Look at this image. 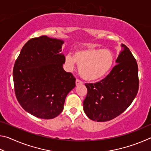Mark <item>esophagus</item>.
Segmentation results:
<instances>
[{
	"instance_id": "esophagus-1",
	"label": "esophagus",
	"mask_w": 151,
	"mask_h": 151,
	"mask_svg": "<svg viewBox=\"0 0 151 151\" xmlns=\"http://www.w3.org/2000/svg\"><path fill=\"white\" fill-rule=\"evenodd\" d=\"M83 83L81 81L78 80V79H76V86L81 85H83Z\"/></svg>"
}]
</instances>
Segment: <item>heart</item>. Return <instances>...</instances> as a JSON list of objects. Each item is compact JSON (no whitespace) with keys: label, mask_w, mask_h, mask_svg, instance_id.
I'll use <instances>...</instances> for the list:
<instances>
[{"label":"heart","mask_w":151,"mask_h":151,"mask_svg":"<svg viewBox=\"0 0 151 151\" xmlns=\"http://www.w3.org/2000/svg\"><path fill=\"white\" fill-rule=\"evenodd\" d=\"M65 63L70 68L76 64L82 78L88 81H95L104 78L111 70L114 55L106 48L89 47L76 50L73 56L66 55Z\"/></svg>","instance_id":"b5f03b06"}]
</instances>
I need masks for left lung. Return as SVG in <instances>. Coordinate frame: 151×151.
Returning <instances> with one entry per match:
<instances>
[{
  "label": "left lung",
  "mask_w": 151,
  "mask_h": 151,
  "mask_svg": "<svg viewBox=\"0 0 151 151\" xmlns=\"http://www.w3.org/2000/svg\"><path fill=\"white\" fill-rule=\"evenodd\" d=\"M114 66L106 77L96 83H86L87 95L83 110L89 119L104 122L122 113L136 97L139 81L137 63L126 45H121Z\"/></svg>",
  "instance_id": "left-lung-1"
}]
</instances>
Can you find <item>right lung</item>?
Masks as SVG:
<instances>
[{
	"mask_svg": "<svg viewBox=\"0 0 151 151\" xmlns=\"http://www.w3.org/2000/svg\"><path fill=\"white\" fill-rule=\"evenodd\" d=\"M63 40L33 38L23 47L13 68L14 92L25 111L37 118L54 119L63 111L76 79L63 69Z\"/></svg>",
	"mask_w": 151,
	"mask_h": 151,
	"instance_id": "add662e5",
	"label": "right lung"
}]
</instances>
